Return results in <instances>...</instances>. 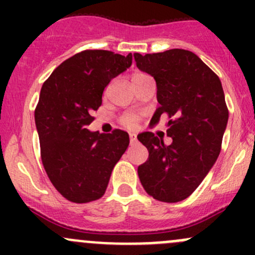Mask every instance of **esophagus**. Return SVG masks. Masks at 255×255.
Segmentation results:
<instances>
[{
    "label": "esophagus",
    "instance_id": "obj_1",
    "mask_svg": "<svg viewBox=\"0 0 255 255\" xmlns=\"http://www.w3.org/2000/svg\"><path fill=\"white\" fill-rule=\"evenodd\" d=\"M129 140L132 144L137 142V134L135 133H129Z\"/></svg>",
    "mask_w": 255,
    "mask_h": 255
}]
</instances>
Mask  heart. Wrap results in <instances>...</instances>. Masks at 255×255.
<instances>
[{
	"instance_id": "heart-1",
	"label": "heart",
	"mask_w": 255,
	"mask_h": 255,
	"mask_svg": "<svg viewBox=\"0 0 255 255\" xmlns=\"http://www.w3.org/2000/svg\"><path fill=\"white\" fill-rule=\"evenodd\" d=\"M148 75H145V74L143 73H134L132 75V81L133 84H137L138 81H140V80L146 78ZM135 122H137V116L134 115H126L125 117H123V123H125L126 126H129V127H132V126L135 125Z\"/></svg>"
}]
</instances>
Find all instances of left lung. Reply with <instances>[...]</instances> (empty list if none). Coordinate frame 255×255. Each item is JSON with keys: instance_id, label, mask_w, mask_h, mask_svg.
<instances>
[{"instance_id": "1", "label": "left lung", "mask_w": 255, "mask_h": 255, "mask_svg": "<svg viewBox=\"0 0 255 255\" xmlns=\"http://www.w3.org/2000/svg\"><path fill=\"white\" fill-rule=\"evenodd\" d=\"M139 70L156 82L155 110L150 123L169 118L165 145L153 133L138 134L149 156L138 166L144 190L155 200L179 202L199 187L221 151L228 122L222 84L192 51L170 49L163 53L134 54Z\"/></svg>"}]
</instances>
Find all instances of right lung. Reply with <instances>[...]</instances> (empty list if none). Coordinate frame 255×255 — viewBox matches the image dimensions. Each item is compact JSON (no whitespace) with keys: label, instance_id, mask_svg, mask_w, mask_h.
<instances>
[{"label":"right lung","instance_id":"right-lung-1","mask_svg":"<svg viewBox=\"0 0 255 255\" xmlns=\"http://www.w3.org/2000/svg\"><path fill=\"white\" fill-rule=\"evenodd\" d=\"M109 50H85L61 63L43 84L34 120L51 184L69 201H94L105 194L116 163L129 144L121 129L104 134L87 126L112 79L132 65Z\"/></svg>","mask_w":255,"mask_h":255}]
</instances>
